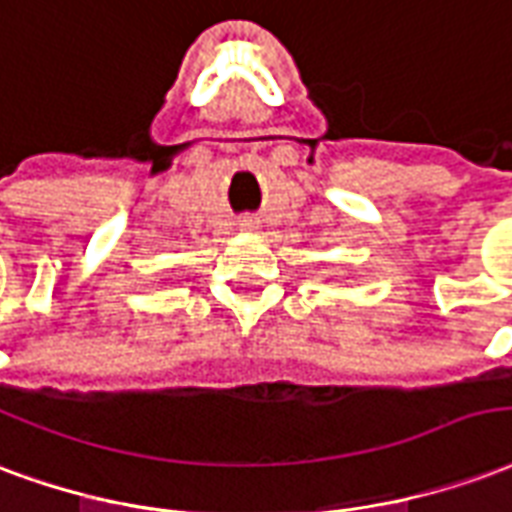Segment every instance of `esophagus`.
<instances>
[{"mask_svg": "<svg viewBox=\"0 0 512 512\" xmlns=\"http://www.w3.org/2000/svg\"><path fill=\"white\" fill-rule=\"evenodd\" d=\"M240 229L242 231H256V229H259V220H256V218H242Z\"/></svg>", "mask_w": 512, "mask_h": 512, "instance_id": "obj_1", "label": "esophagus"}]
</instances>
